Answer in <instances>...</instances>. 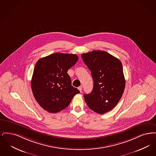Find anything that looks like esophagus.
Masks as SVG:
<instances>
[{
  "label": "esophagus",
  "instance_id": "34e87169",
  "mask_svg": "<svg viewBox=\"0 0 156 156\" xmlns=\"http://www.w3.org/2000/svg\"><path fill=\"white\" fill-rule=\"evenodd\" d=\"M82 88H83V87H82V86H79V87H78V89L80 90V92H81V91H82Z\"/></svg>",
  "mask_w": 156,
  "mask_h": 156
}]
</instances>
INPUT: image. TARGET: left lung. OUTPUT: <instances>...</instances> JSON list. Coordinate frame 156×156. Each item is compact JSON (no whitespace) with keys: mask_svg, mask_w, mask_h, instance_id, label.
Returning <instances> with one entry per match:
<instances>
[{"mask_svg":"<svg viewBox=\"0 0 156 156\" xmlns=\"http://www.w3.org/2000/svg\"><path fill=\"white\" fill-rule=\"evenodd\" d=\"M84 63L90 70L94 87L84 98L88 107L103 114L111 111L122 97L125 80L121 62L108 53L93 51L83 54Z\"/></svg>","mask_w":156,"mask_h":156,"instance_id":"left-lung-1","label":"left lung"}]
</instances>
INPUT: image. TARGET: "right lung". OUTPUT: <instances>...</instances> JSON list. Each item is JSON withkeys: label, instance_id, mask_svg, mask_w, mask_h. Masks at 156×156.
<instances>
[{"label": "right lung", "instance_id": "1", "mask_svg": "<svg viewBox=\"0 0 156 156\" xmlns=\"http://www.w3.org/2000/svg\"><path fill=\"white\" fill-rule=\"evenodd\" d=\"M75 54L55 53L41 58L34 68L31 88L35 99L50 113L66 108L80 93L71 84L68 70L78 61Z\"/></svg>", "mask_w": 156, "mask_h": 156}]
</instances>
